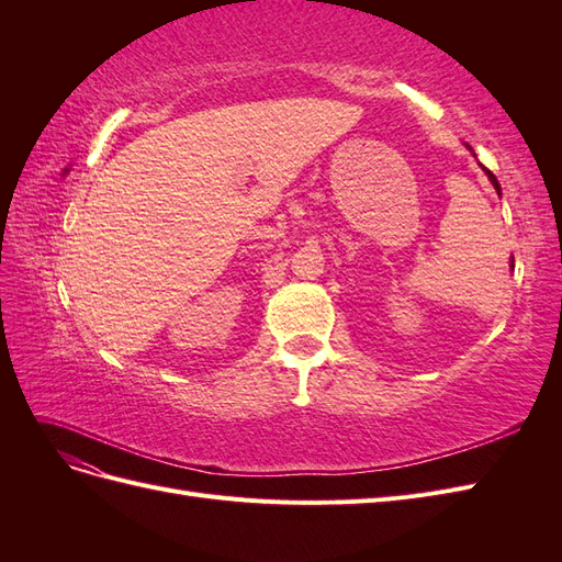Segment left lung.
Wrapping results in <instances>:
<instances>
[{"label": "left lung", "instance_id": "left-lung-1", "mask_svg": "<svg viewBox=\"0 0 562 562\" xmlns=\"http://www.w3.org/2000/svg\"><path fill=\"white\" fill-rule=\"evenodd\" d=\"M485 173H487V178H490V182H492V184H495V190H497V192H502V187H499V182H497V178H495V176H492V171H487V168H485Z\"/></svg>", "mask_w": 562, "mask_h": 562}]
</instances>
